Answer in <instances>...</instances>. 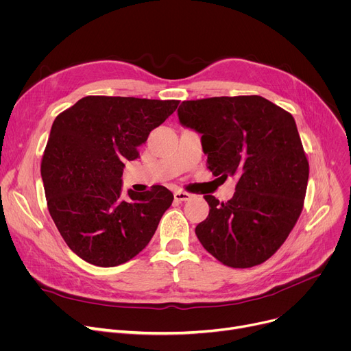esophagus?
Masks as SVG:
<instances>
[{
	"mask_svg": "<svg viewBox=\"0 0 351 351\" xmlns=\"http://www.w3.org/2000/svg\"><path fill=\"white\" fill-rule=\"evenodd\" d=\"M173 196H175V200H178V202H186V200H189L192 197L191 193L183 192V191H176L173 193Z\"/></svg>",
	"mask_w": 351,
	"mask_h": 351,
	"instance_id": "obj_1",
	"label": "esophagus"
}]
</instances>
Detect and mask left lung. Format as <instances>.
Masks as SVG:
<instances>
[{
  "label": "left lung",
  "mask_w": 351,
  "mask_h": 351,
  "mask_svg": "<svg viewBox=\"0 0 351 351\" xmlns=\"http://www.w3.org/2000/svg\"><path fill=\"white\" fill-rule=\"evenodd\" d=\"M179 122L202 135L215 176H236L226 204L206 195L209 216L195 233L229 267L266 262L285 243L303 209L308 162L294 118L259 95L183 101Z\"/></svg>",
  "instance_id": "obj_1"
}]
</instances>
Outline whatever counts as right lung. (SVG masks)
Segmentation results:
<instances>
[{
    "label": "right lung",
    "mask_w": 351,
    "mask_h": 351,
    "mask_svg": "<svg viewBox=\"0 0 351 351\" xmlns=\"http://www.w3.org/2000/svg\"><path fill=\"white\" fill-rule=\"evenodd\" d=\"M179 101L85 97L55 118L41 162L47 205L69 249L112 267L152 239L173 195L165 186L122 196L125 160L175 112Z\"/></svg>",
    "instance_id": "obj_1"
}]
</instances>
